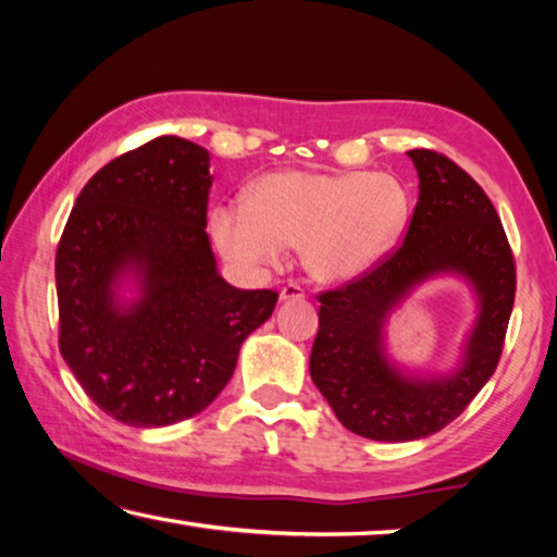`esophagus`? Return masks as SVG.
<instances>
[{
	"mask_svg": "<svg viewBox=\"0 0 557 557\" xmlns=\"http://www.w3.org/2000/svg\"><path fill=\"white\" fill-rule=\"evenodd\" d=\"M280 299L282 301H289V299H305V289H301L297 282H289V285H285L280 289Z\"/></svg>",
	"mask_w": 557,
	"mask_h": 557,
	"instance_id": "1",
	"label": "esophagus"
}]
</instances>
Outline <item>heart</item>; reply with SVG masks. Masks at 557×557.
<instances>
[{
	"label": "heart",
	"mask_w": 557,
	"mask_h": 557,
	"mask_svg": "<svg viewBox=\"0 0 557 557\" xmlns=\"http://www.w3.org/2000/svg\"><path fill=\"white\" fill-rule=\"evenodd\" d=\"M408 219V191L391 174H322L287 169L262 178L248 206H219L211 235L223 258L262 270L299 248L317 280L361 275L398 238Z\"/></svg>",
	"instance_id": "1"
}]
</instances>
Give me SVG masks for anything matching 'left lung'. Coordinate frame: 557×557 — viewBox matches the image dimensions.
I'll list each match as a JSON object with an SVG mask.
<instances>
[{"label": "left lung", "mask_w": 557, "mask_h": 557, "mask_svg": "<svg viewBox=\"0 0 557 557\" xmlns=\"http://www.w3.org/2000/svg\"><path fill=\"white\" fill-rule=\"evenodd\" d=\"M420 196L403 243L346 285L319 295L312 381L346 430L379 442L435 435L492 379L516 297V262L484 188L445 154L410 149ZM455 271L478 292L480 317L462 366L449 376H405L384 356L393 306L428 276Z\"/></svg>", "instance_id": "1"}]
</instances>
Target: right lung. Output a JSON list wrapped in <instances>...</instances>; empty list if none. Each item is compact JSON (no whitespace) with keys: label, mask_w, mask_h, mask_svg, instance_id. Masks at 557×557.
Wrapping results in <instances>:
<instances>
[{"label":"right lung","mask_w":557,"mask_h":557,"mask_svg":"<svg viewBox=\"0 0 557 557\" xmlns=\"http://www.w3.org/2000/svg\"><path fill=\"white\" fill-rule=\"evenodd\" d=\"M211 157L164 135L112 159L75 201L55 250L59 348L88 398L132 428L199 414L231 381L275 289H238L206 233ZM138 299L119 297L121 280Z\"/></svg>","instance_id":"add662e5"}]
</instances>
